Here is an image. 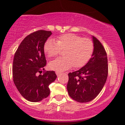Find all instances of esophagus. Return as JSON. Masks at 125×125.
I'll list each match as a JSON object with an SVG mask.
<instances>
[{
	"label": "esophagus",
	"instance_id": "1",
	"mask_svg": "<svg viewBox=\"0 0 125 125\" xmlns=\"http://www.w3.org/2000/svg\"><path fill=\"white\" fill-rule=\"evenodd\" d=\"M55 73H56V74H57V75H60V74H62V72H60V71H56L55 72Z\"/></svg>",
	"mask_w": 125,
	"mask_h": 125
}]
</instances>
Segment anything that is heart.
<instances>
[{"instance_id": "obj_1", "label": "heart", "mask_w": 125, "mask_h": 125, "mask_svg": "<svg viewBox=\"0 0 125 125\" xmlns=\"http://www.w3.org/2000/svg\"><path fill=\"white\" fill-rule=\"evenodd\" d=\"M62 50L64 51V57L50 62L49 67L51 70L64 71L73 66L76 68L83 67L93 55L94 44L91 39L73 33L59 36L56 41L52 39H48L44 43V52L48 57L57 56Z\"/></svg>"}]
</instances>
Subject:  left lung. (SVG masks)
<instances>
[{
	"label": "left lung",
	"mask_w": 125,
	"mask_h": 125,
	"mask_svg": "<svg viewBox=\"0 0 125 125\" xmlns=\"http://www.w3.org/2000/svg\"><path fill=\"white\" fill-rule=\"evenodd\" d=\"M94 50L86 65L68 74L67 90L73 100L85 103L95 99L103 89L108 74L107 54L100 41L93 36Z\"/></svg>",
	"instance_id": "8db88e82"
}]
</instances>
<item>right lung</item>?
Here are the masks:
<instances>
[{
	"instance_id": "1",
	"label": "right lung",
	"mask_w": 125,
	"mask_h": 125,
	"mask_svg": "<svg viewBox=\"0 0 125 125\" xmlns=\"http://www.w3.org/2000/svg\"><path fill=\"white\" fill-rule=\"evenodd\" d=\"M51 31L39 30L22 40L16 51L12 63V77L16 88L28 101L37 102L47 97L49 85L57 78L54 71H44L46 60L43 45Z\"/></svg>"
}]
</instances>
